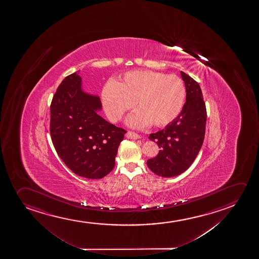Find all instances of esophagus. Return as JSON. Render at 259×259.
<instances>
[{"mask_svg":"<svg viewBox=\"0 0 259 259\" xmlns=\"http://www.w3.org/2000/svg\"><path fill=\"white\" fill-rule=\"evenodd\" d=\"M125 136H126V138H131V139H138L140 138L139 135L135 133L133 131H128Z\"/></svg>","mask_w":259,"mask_h":259,"instance_id":"esophagus-1","label":"esophagus"}]
</instances>
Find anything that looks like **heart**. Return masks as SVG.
Segmentation results:
<instances>
[{"label":"heart","instance_id":"b5f03b06","mask_svg":"<svg viewBox=\"0 0 259 259\" xmlns=\"http://www.w3.org/2000/svg\"><path fill=\"white\" fill-rule=\"evenodd\" d=\"M185 98L186 88L179 76L152 70L126 73L120 81L106 83L101 93L104 111L113 122L136 103L139 109L127 122L137 128L152 121L156 126L168 124L179 115Z\"/></svg>","mask_w":259,"mask_h":259}]
</instances>
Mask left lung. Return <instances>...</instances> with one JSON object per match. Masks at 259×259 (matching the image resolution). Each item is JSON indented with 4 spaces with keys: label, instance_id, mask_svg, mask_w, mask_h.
I'll return each mask as SVG.
<instances>
[{
    "label": "left lung",
    "instance_id": "1",
    "mask_svg": "<svg viewBox=\"0 0 259 259\" xmlns=\"http://www.w3.org/2000/svg\"><path fill=\"white\" fill-rule=\"evenodd\" d=\"M181 75L187 93L183 110L166 128L149 137L160 150L158 155L147 160V166L162 177L186 171L197 158L205 134L206 107L200 87L186 73L181 71Z\"/></svg>",
    "mask_w": 259,
    "mask_h": 259
}]
</instances>
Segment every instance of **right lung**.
Listing matches in <instances>:
<instances>
[{
	"label": "right lung",
	"mask_w": 259,
	"mask_h": 259,
	"mask_svg": "<svg viewBox=\"0 0 259 259\" xmlns=\"http://www.w3.org/2000/svg\"><path fill=\"white\" fill-rule=\"evenodd\" d=\"M77 72L62 80L50 106V134L59 157L77 176L100 179L113 170L126 131L97 114L99 97L81 90Z\"/></svg>",
	"instance_id": "1"
}]
</instances>
